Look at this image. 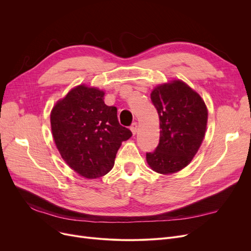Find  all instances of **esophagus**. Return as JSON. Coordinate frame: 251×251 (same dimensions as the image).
<instances>
[{
  "instance_id": "obj_1",
  "label": "esophagus",
  "mask_w": 251,
  "mask_h": 251,
  "mask_svg": "<svg viewBox=\"0 0 251 251\" xmlns=\"http://www.w3.org/2000/svg\"><path fill=\"white\" fill-rule=\"evenodd\" d=\"M130 130H131V132H132V134L135 135L137 132V123H133L132 125H131Z\"/></svg>"
}]
</instances>
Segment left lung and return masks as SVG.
Masks as SVG:
<instances>
[{
    "mask_svg": "<svg viewBox=\"0 0 251 251\" xmlns=\"http://www.w3.org/2000/svg\"><path fill=\"white\" fill-rule=\"evenodd\" d=\"M151 99L160 119V143L147 162L170 175L187 167L199 151L207 125V108L200 94L180 79L156 85Z\"/></svg>",
    "mask_w": 251,
    "mask_h": 251,
    "instance_id": "1",
    "label": "left lung"
}]
</instances>
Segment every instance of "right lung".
I'll list each match as a JSON object with an SVG mask.
<instances>
[{"instance_id":"right-lung-1","label":"right lung","mask_w":251,"mask_h":251,"mask_svg":"<svg viewBox=\"0 0 251 251\" xmlns=\"http://www.w3.org/2000/svg\"><path fill=\"white\" fill-rule=\"evenodd\" d=\"M103 97V90L80 84L50 111L51 134L62 159L86 179L108 174L122 142L132 136L119 124L117 108L105 104Z\"/></svg>"}]
</instances>
